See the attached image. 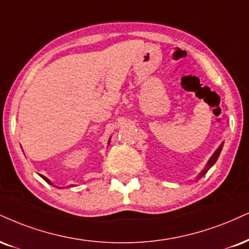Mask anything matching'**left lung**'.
<instances>
[{
    "mask_svg": "<svg viewBox=\"0 0 249 249\" xmlns=\"http://www.w3.org/2000/svg\"><path fill=\"white\" fill-rule=\"evenodd\" d=\"M221 148H223V143H221V145L219 146V148H218V149H217V151H215V152H214V154H213V155H212V157H211V159H210V160H209V162H208V164H206V168H205L204 170H203V172H202V173H200L199 178H202V176H203V175H204V174H205L206 172H208V170H209V169H210V168H211V167H212V166H213V164L215 163V161H217V159H218V157H219V154H220V152H221Z\"/></svg>",
    "mask_w": 249,
    "mask_h": 249,
    "instance_id": "8db88e82",
    "label": "left lung"
}]
</instances>
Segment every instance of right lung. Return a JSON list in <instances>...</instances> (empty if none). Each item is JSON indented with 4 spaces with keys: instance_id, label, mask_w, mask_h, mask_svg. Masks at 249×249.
<instances>
[{
    "instance_id": "1",
    "label": "right lung",
    "mask_w": 249,
    "mask_h": 249,
    "mask_svg": "<svg viewBox=\"0 0 249 249\" xmlns=\"http://www.w3.org/2000/svg\"><path fill=\"white\" fill-rule=\"evenodd\" d=\"M41 176V175H40ZM41 178H43L44 179H45V181H46L47 182V183H50V184H52V183H51V182H50V179H47L46 178H45V176H41Z\"/></svg>"
}]
</instances>
